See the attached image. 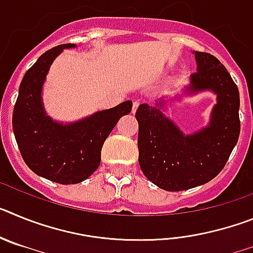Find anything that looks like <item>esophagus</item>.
<instances>
[{
  "mask_svg": "<svg viewBox=\"0 0 253 253\" xmlns=\"http://www.w3.org/2000/svg\"><path fill=\"white\" fill-rule=\"evenodd\" d=\"M139 106V100H134L133 101V107H131V113H135V110Z\"/></svg>",
  "mask_w": 253,
  "mask_h": 253,
  "instance_id": "esophagus-1",
  "label": "esophagus"
}]
</instances>
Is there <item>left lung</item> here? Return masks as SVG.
Listing matches in <instances>:
<instances>
[{
	"instance_id": "8db88e82",
	"label": "left lung",
	"mask_w": 253,
	"mask_h": 253,
	"mask_svg": "<svg viewBox=\"0 0 253 253\" xmlns=\"http://www.w3.org/2000/svg\"><path fill=\"white\" fill-rule=\"evenodd\" d=\"M198 71L190 91L216 93L208 128L185 135L158 109L140 104L135 113L139 125V166L154 185L181 191L213 180L224 169L240 137V92L225 67L214 55L195 51Z\"/></svg>"
}]
</instances>
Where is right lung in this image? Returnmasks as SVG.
I'll use <instances>...</instances> for the list:
<instances>
[{
    "mask_svg": "<svg viewBox=\"0 0 253 253\" xmlns=\"http://www.w3.org/2000/svg\"><path fill=\"white\" fill-rule=\"evenodd\" d=\"M73 46L62 44L40 55L22 78L12 114V129L22 160L37 175L63 185L78 184L97 169L105 139L133 105L124 101L75 124L51 122L44 113L42 86L55 57Z\"/></svg>",
    "mask_w": 253,
    "mask_h": 253,
    "instance_id": "add662e5",
    "label": "right lung"
}]
</instances>
